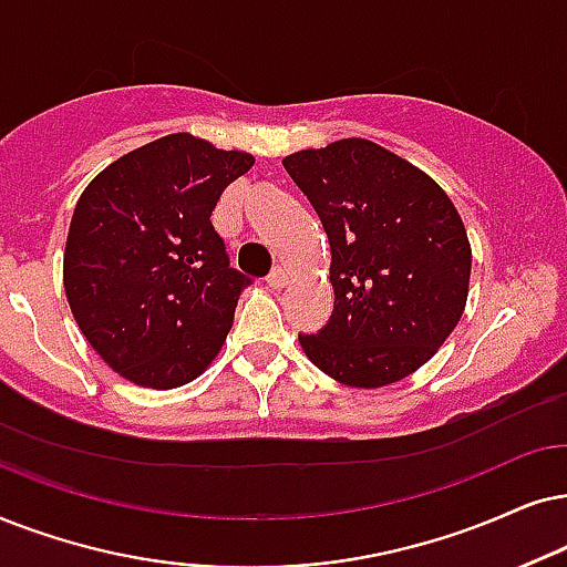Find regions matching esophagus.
I'll return each instance as SVG.
<instances>
[{
  "label": "esophagus",
  "instance_id": "obj_1",
  "mask_svg": "<svg viewBox=\"0 0 567 567\" xmlns=\"http://www.w3.org/2000/svg\"><path fill=\"white\" fill-rule=\"evenodd\" d=\"M285 282H288V275H285V269H282V267H277V269H271V271H269L267 285H269L271 290H282V288H285Z\"/></svg>",
  "mask_w": 567,
  "mask_h": 567
}]
</instances>
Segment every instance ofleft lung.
Masks as SVG:
<instances>
[{"label":"left lung","instance_id":"8db88e82","mask_svg":"<svg viewBox=\"0 0 567 567\" xmlns=\"http://www.w3.org/2000/svg\"><path fill=\"white\" fill-rule=\"evenodd\" d=\"M331 246L334 311L298 334L319 371L381 389L417 371L456 329L472 248L454 202L427 173L371 140H339L282 161Z\"/></svg>","mask_w":567,"mask_h":567}]
</instances>
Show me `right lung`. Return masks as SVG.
<instances>
[{"mask_svg":"<svg viewBox=\"0 0 567 567\" xmlns=\"http://www.w3.org/2000/svg\"><path fill=\"white\" fill-rule=\"evenodd\" d=\"M251 165L181 132L118 157L82 192L66 300L93 350L137 386H184L220 352L251 279L230 267L209 217Z\"/></svg>","mask_w":567,"mask_h":567,"instance_id":"obj_1","label":"right lung"}]
</instances>
